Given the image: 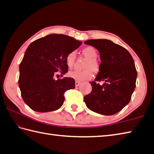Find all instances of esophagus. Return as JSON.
<instances>
[{
    "instance_id": "obj_1",
    "label": "esophagus",
    "mask_w": 154,
    "mask_h": 154,
    "mask_svg": "<svg viewBox=\"0 0 154 154\" xmlns=\"http://www.w3.org/2000/svg\"><path fill=\"white\" fill-rule=\"evenodd\" d=\"M80 84H81V82H79V81H75V86L76 87L79 86Z\"/></svg>"
}]
</instances>
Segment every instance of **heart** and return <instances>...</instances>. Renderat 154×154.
<instances>
[{"instance_id":"1","label":"heart","mask_w":154,"mask_h":154,"mask_svg":"<svg viewBox=\"0 0 154 154\" xmlns=\"http://www.w3.org/2000/svg\"><path fill=\"white\" fill-rule=\"evenodd\" d=\"M82 52L87 57L89 58V61L87 62L85 65V67L87 69L82 71L74 70L69 73V76L70 77L80 81L91 79L93 76V70L97 71L99 67V63H98V61L96 60V57L97 56V51L95 48L91 46H88L84 48ZM75 51H71L67 55L66 57H65V63H66L68 68L71 69L73 67L75 62Z\"/></svg>"}]
</instances>
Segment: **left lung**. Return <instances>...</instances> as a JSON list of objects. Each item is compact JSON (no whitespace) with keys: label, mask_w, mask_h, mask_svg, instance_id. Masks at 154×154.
Masks as SVG:
<instances>
[{"label":"left lung","mask_w":154,"mask_h":154,"mask_svg":"<svg viewBox=\"0 0 154 154\" xmlns=\"http://www.w3.org/2000/svg\"><path fill=\"white\" fill-rule=\"evenodd\" d=\"M99 51L101 63L91 93L84 97L89 109L103 115H113L129 103L136 88L137 71L133 58L125 48L106 39L84 42ZM103 80V86L95 81Z\"/></svg>","instance_id":"1"}]
</instances>
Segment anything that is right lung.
Wrapping results in <instances>:
<instances>
[{
    "label": "right lung",
    "mask_w": 154,
    "mask_h": 154,
    "mask_svg": "<svg viewBox=\"0 0 154 154\" xmlns=\"http://www.w3.org/2000/svg\"><path fill=\"white\" fill-rule=\"evenodd\" d=\"M81 45V42L66 35L51 34L34 41L26 50L20 64L18 85L24 103L34 111L46 112L60 109L64 93L75 87L71 77L55 79L67 73V55Z\"/></svg>",
    "instance_id": "add662e5"
}]
</instances>
